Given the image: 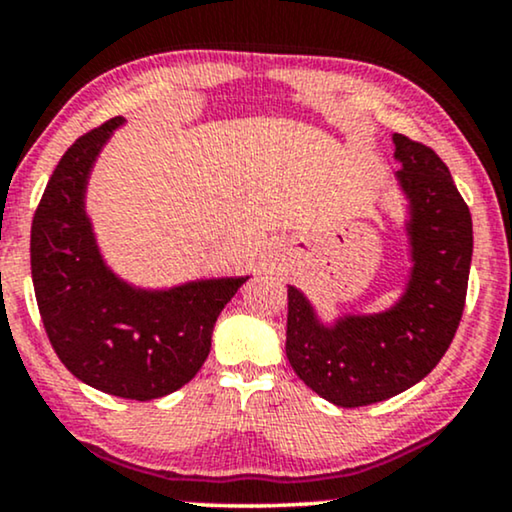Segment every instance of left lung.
<instances>
[{"instance_id": "1", "label": "left lung", "mask_w": 512, "mask_h": 512, "mask_svg": "<svg viewBox=\"0 0 512 512\" xmlns=\"http://www.w3.org/2000/svg\"><path fill=\"white\" fill-rule=\"evenodd\" d=\"M394 174L406 198L411 271L385 312L323 323L288 286L286 354L309 390L342 409L409 390L439 364L461 323L472 260V217L449 167L432 148L394 134Z\"/></svg>"}]
</instances>
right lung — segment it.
Segmentation results:
<instances>
[{"label": "right lung", "mask_w": 512, "mask_h": 512, "mask_svg": "<svg viewBox=\"0 0 512 512\" xmlns=\"http://www.w3.org/2000/svg\"><path fill=\"white\" fill-rule=\"evenodd\" d=\"M125 118L92 129L63 153L32 217L30 267L44 331L77 380L113 397L148 401L184 387L210 354L224 304L250 276L137 288L103 260L87 184Z\"/></svg>", "instance_id": "1"}]
</instances>
